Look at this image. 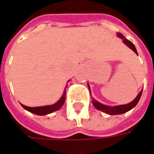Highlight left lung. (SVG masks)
<instances>
[{"label": "left lung", "mask_w": 154, "mask_h": 154, "mask_svg": "<svg viewBox=\"0 0 154 154\" xmlns=\"http://www.w3.org/2000/svg\"><path fill=\"white\" fill-rule=\"evenodd\" d=\"M117 35L120 38H121L123 39V42L125 43V45L129 47L130 49H131L132 51H134L136 54H137V51L136 50V47H135L134 44L132 42H131L130 40H128L127 38H125L121 33H117ZM88 88H89V86H88ZM142 93H143V90L141 91L138 94V95L137 96V98L130 103H127V104H122V105H117V106H108V105H104V104H102L100 103L98 101H96L95 99H93V104L97 109H99L100 111H103V112L106 113V114H109V115H111V116H115V115H121V114H124V113L127 112L131 110L132 108H134L137 103H138L139 99L142 96Z\"/></svg>", "instance_id": "obj_1"}]
</instances>
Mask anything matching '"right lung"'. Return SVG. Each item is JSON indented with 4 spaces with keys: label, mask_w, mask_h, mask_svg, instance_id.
Here are the masks:
<instances>
[{
    "label": "right lung",
    "mask_w": 154,
    "mask_h": 154,
    "mask_svg": "<svg viewBox=\"0 0 154 154\" xmlns=\"http://www.w3.org/2000/svg\"><path fill=\"white\" fill-rule=\"evenodd\" d=\"M66 88L64 89L63 94L61 96V98L55 104L47 105V106H41V107H28V106H25L23 104H22V106L29 112L33 113V114L38 115V116H45V115H47V114L54 112L55 110H58L63 105L65 99H66Z\"/></svg>",
    "instance_id": "1"
}]
</instances>
